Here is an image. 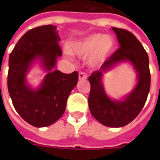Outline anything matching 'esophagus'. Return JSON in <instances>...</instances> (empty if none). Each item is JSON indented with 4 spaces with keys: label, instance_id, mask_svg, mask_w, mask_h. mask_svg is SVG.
Here are the masks:
<instances>
[{
    "label": "esophagus",
    "instance_id": "obj_1",
    "mask_svg": "<svg viewBox=\"0 0 160 160\" xmlns=\"http://www.w3.org/2000/svg\"><path fill=\"white\" fill-rule=\"evenodd\" d=\"M87 78V74L86 73H84V72H80L79 73V79L80 80H86Z\"/></svg>",
    "mask_w": 160,
    "mask_h": 160
}]
</instances>
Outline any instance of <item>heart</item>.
I'll return each instance as SVG.
<instances>
[{
	"label": "heart",
	"mask_w": 160,
	"mask_h": 160,
	"mask_svg": "<svg viewBox=\"0 0 160 160\" xmlns=\"http://www.w3.org/2000/svg\"><path fill=\"white\" fill-rule=\"evenodd\" d=\"M114 48V40L110 36L94 33L82 39L72 42L70 49L80 56L90 55V62L93 65L104 62Z\"/></svg>",
	"instance_id": "1"
}]
</instances>
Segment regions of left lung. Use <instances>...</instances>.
<instances>
[{
	"instance_id": "8db88e82",
	"label": "left lung",
	"mask_w": 160,
	"mask_h": 160,
	"mask_svg": "<svg viewBox=\"0 0 160 160\" xmlns=\"http://www.w3.org/2000/svg\"><path fill=\"white\" fill-rule=\"evenodd\" d=\"M120 47L105 60L100 69L94 71L88 80L91 91L88 104L92 115L107 127L119 128L127 125L140 114L150 91L151 74L147 51L133 33L128 30L113 27ZM124 59L133 63L138 73V84L134 91L122 102L112 101L106 96L102 85V75L106 70Z\"/></svg>"
}]
</instances>
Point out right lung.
Returning a JSON list of instances; mask_svg holds the SVG:
<instances>
[{
	"instance_id": "1",
	"label": "right lung",
	"mask_w": 160,
	"mask_h": 160,
	"mask_svg": "<svg viewBox=\"0 0 160 160\" xmlns=\"http://www.w3.org/2000/svg\"><path fill=\"white\" fill-rule=\"evenodd\" d=\"M56 26H42L29 30L16 43L9 56L8 88L16 111L34 127L49 126L56 122L66 110L67 100L76 86L78 72H49L38 91L26 84V73L33 60L39 57L47 70L55 67L62 55Z\"/></svg>"
}]
</instances>
